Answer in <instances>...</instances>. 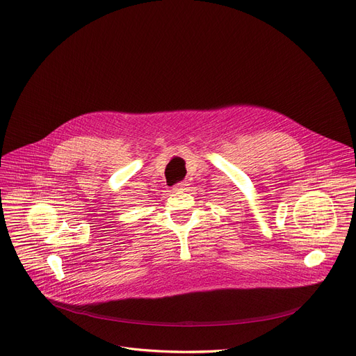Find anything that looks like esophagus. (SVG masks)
Here are the masks:
<instances>
[{
    "label": "esophagus",
    "instance_id": "esophagus-1",
    "mask_svg": "<svg viewBox=\"0 0 356 356\" xmlns=\"http://www.w3.org/2000/svg\"><path fill=\"white\" fill-rule=\"evenodd\" d=\"M188 186H189L188 181H179L177 184H175L173 191L175 192H184V191H188Z\"/></svg>",
    "mask_w": 356,
    "mask_h": 356
}]
</instances>
